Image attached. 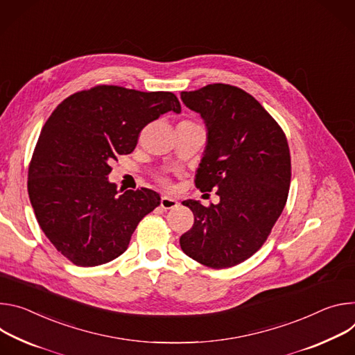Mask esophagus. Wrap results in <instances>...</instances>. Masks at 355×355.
Returning <instances> with one entry per match:
<instances>
[{
	"label": "esophagus",
	"mask_w": 355,
	"mask_h": 355,
	"mask_svg": "<svg viewBox=\"0 0 355 355\" xmlns=\"http://www.w3.org/2000/svg\"><path fill=\"white\" fill-rule=\"evenodd\" d=\"M178 200L176 199H172V198H168V196H162L161 199V207L165 209V210H169V209H175L178 207Z\"/></svg>",
	"instance_id": "1"
}]
</instances>
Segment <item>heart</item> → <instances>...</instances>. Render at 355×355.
Here are the masks:
<instances>
[{"label": "heart", "instance_id": "obj_1", "mask_svg": "<svg viewBox=\"0 0 355 355\" xmlns=\"http://www.w3.org/2000/svg\"><path fill=\"white\" fill-rule=\"evenodd\" d=\"M182 123H191V121H182ZM159 182L165 186H171V182H169L168 178H159Z\"/></svg>", "mask_w": 355, "mask_h": 355}]
</instances>
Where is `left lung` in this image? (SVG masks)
Segmentation results:
<instances>
[{
    "instance_id": "1",
    "label": "left lung",
    "mask_w": 355,
    "mask_h": 355,
    "mask_svg": "<svg viewBox=\"0 0 355 355\" xmlns=\"http://www.w3.org/2000/svg\"><path fill=\"white\" fill-rule=\"evenodd\" d=\"M182 101L200 112L207 145L194 184L220 196L218 205L183 202L194 216L180 237L183 252L213 269L252 257L282 214L291 184L286 135L272 115L240 87L214 83L182 92Z\"/></svg>"
}]
</instances>
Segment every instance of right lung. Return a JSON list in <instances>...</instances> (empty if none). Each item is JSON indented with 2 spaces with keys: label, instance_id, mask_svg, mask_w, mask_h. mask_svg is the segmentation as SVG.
Returning <instances> with one entry per match:
<instances>
[{
  "label": "right lung",
  "instance_id": "obj_1",
  "mask_svg": "<svg viewBox=\"0 0 355 355\" xmlns=\"http://www.w3.org/2000/svg\"><path fill=\"white\" fill-rule=\"evenodd\" d=\"M168 111L171 92L100 85L64 98L51 114L32 153L28 194L39 227L77 266H97L128 248L138 223L161 205L141 187L118 194L110 164L131 153L139 132Z\"/></svg>",
  "mask_w": 355,
  "mask_h": 355
}]
</instances>
